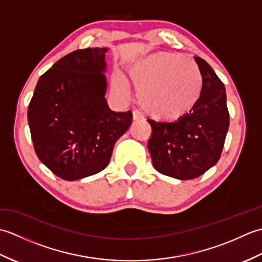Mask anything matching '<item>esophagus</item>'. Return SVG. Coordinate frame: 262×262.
<instances>
[{
  "instance_id": "1",
  "label": "esophagus",
  "mask_w": 262,
  "mask_h": 262,
  "mask_svg": "<svg viewBox=\"0 0 262 262\" xmlns=\"http://www.w3.org/2000/svg\"><path fill=\"white\" fill-rule=\"evenodd\" d=\"M142 118H143V116L141 115L140 111H137V110L133 111V119H134V120H140Z\"/></svg>"
}]
</instances>
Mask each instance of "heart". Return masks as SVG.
I'll return each mask as SVG.
<instances>
[{
  "instance_id": "b5f03b06",
  "label": "heart",
  "mask_w": 262,
  "mask_h": 262,
  "mask_svg": "<svg viewBox=\"0 0 262 262\" xmlns=\"http://www.w3.org/2000/svg\"><path fill=\"white\" fill-rule=\"evenodd\" d=\"M129 77L137 92L138 103L157 120H177L194 108L202 91V74L192 60L181 54L159 52L147 55L132 66ZM113 89L121 99L129 91L117 76Z\"/></svg>"
}]
</instances>
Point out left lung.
<instances>
[{"mask_svg": "<svg viewBox=\"0 0 262 262\" xmlns=\"http://www.w3.org/2000/svg\"><path fill=\"white\" fill-rule=\"evenodd\" d=\"M194 60L203 79L194 108L173 122L147 120L152 126L147 147L155 170L180 180L194 179L217 163L230 125L223 82L206 60Z\"/></svg>", "mask_w": 262, "mask_h": 262, "instance_id": "left-lung-1", "label": "left lung"}]
</instances>
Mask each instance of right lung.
<instances>
[{
	"label": "right lung",
	"mask_w": 262,
	"mask_h": 262,
	"mask_svg": "<svg viewBox=\"0 0 262 262\" xmlns=\"http://www.w3.org/2000/svg\"><path fill=\"white\" fill-rule=\"evenodd\" d=\"M107 52L85 48L60 58L38 80L28 107L37 157L64 180L102 171L132 124L130 111H113L104 98Z\"/></svg>",
	"instance_id": "right-lung-1"
}]
</instances>
